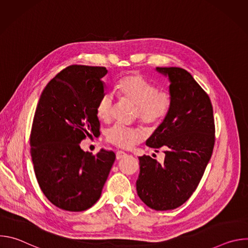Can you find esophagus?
I'll list each match as a JSON object with an SVG mask.
<instances>
[{
	"instance_id": "34e87169",
	"label": "esophagus",
	"mask_w": 248,
	"mask_h": 248,
	"mask_svg": "<svg viewBox=\"0 0 248 248\" xmlns=\"http://www.w3.org/2000/svg\"><path fill=\"white\" fill-rule=\"evenodd\" d=\"M126 156H127V154L125 152H124V151H118L117 154H116L117 160H121V159H123V158H124Z\"/></svg>"
}]
</instances>
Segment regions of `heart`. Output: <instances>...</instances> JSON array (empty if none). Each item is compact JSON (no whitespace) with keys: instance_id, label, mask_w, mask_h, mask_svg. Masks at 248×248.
Masks as SVG:
<instances>
[{"instance_id":"obj_1","label":"heart","mask_w":248,"mask_h":248,"mask_svg":"<svg viewBox=\"0 0 248 248\" xmlns=\"http://www.w3.org/2000/svg\"><path fill=\"white\" fill-rule=\"evenodd\" d=\"M117 92L122 100L136 106L135 116L144 124H159L170 112L173 97L168 89H158L157 85L141 76L133 73L124 77L117 85ZM115 99L107 93L101 97L97 105L98 118L108 123L112 120ZM145 132L140 127H127L116 124L109 129L107 139L112 144L129 149L142 141Z\"/></svg>"}]
</instances>
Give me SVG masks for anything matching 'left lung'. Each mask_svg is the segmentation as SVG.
<instances>
[{"instance_id":"8db88e82","label":"left lung","mask_w":248,"mask_h":248,"mask_svg":"<svg viewBox=\"0 0 248 248\" xmlns=\"http://www.w3.org/2000/svg\"><path fill=\"white\" fill-rule=\"evenodd\" d=\"M168 78L173 97L169 115L147 139L156 152L164 149L160 164L150 156L139 157L136 181L139 198L156 211L183 205L198 186L215 142L213 107L207 93L181 67H156Z\"/></svg>"}]
</instances>
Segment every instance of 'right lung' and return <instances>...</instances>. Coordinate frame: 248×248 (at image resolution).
<instances>
[{"mask_svg": "<svg viewBox=\"0 0 248 248\" xmlns=\"http://www.w3.org/2000/svg\"><path fill=\"white\" fill-rule=\"evenodd\" d=\"M104 66L73 64L44 88L35 111L31 157L39 186L60 209L80 212L100 198L116 155L84 152L79 143L99 132L97 105L105 95Z\"/></svg>", "mask_w": 248, "mask_h": 248, "instance_id": "add662e5", "label": "right lung"}]
</instances>
